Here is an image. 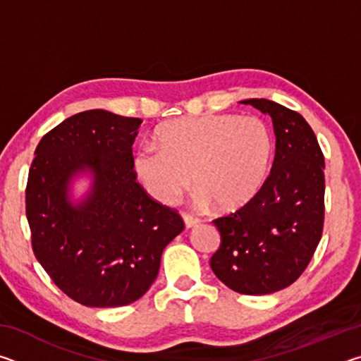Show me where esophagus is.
<instances>
[{
    "mask_svg": "<svg viewBox=\"0 0 361 361\" xmlns=\"http://www.w3.org/2000/svg\"><path fill=\"white\" fill-rule=\"evenodd\" d=\"M183 219H185L186 228H194V226L199 224V219L191 216V215H188V213H185V215H183Z\"/></svg>",
    "mask_w": 361,
    "mask_h": 361,
    "instance_id": "esophagus-1",
    "label": "esophagus"
}]
</instances>
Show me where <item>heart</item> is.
<instances>
[{
  "instance_id": "heart-1",
  "label": "heart",
  "mask_w": 361,
  "mask_h": 361,
  "mask_svg": "<svg viewBox=\"0 0 361 361\" xmlns=\"http://www.w3.org/2000/svg\"><path fill=\"white\" fill-rule=\"evenodd\" d=\"M159 145L140 146L133 167L152 199L170 205L191 186L199 207L234 212L248 204L266 180L272 135L255 116L209 114L169 121Z\"/></svg>"
}]
</instances>
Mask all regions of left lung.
I'll return each instance as SVG.
<instances>
[{
    "label": "left lung",
    "instance_id": "left-lung-1",
    "mask_svg": "<svg viewBox=\"0 0 361 361\" xmlns=\"http://www.w3.org/2000/svg\"><path fill=\"white\" fill-rule=\"evenodd\" d=\"M272 118L276 157L255 197L213 219L221 243L210 267L231 290L269 295L296 282L312 259L325 219V161L301 114L266 99L240 102Z\"/></svg>",
    "mask_w": 361,
    "mask_h": 361
}]
</instances>
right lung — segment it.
I'll use <instances>...</instances> for the list:
<instances>
[{
    "mask_svg": "<svg viewBox=\"0 0 361 361\" xmlns=\"http://www.w3.org/2000/svg\"><path fill=\"white\" fill-rule=\"evenodd\" d=\"M138 118L89 109L60 122L36 146L25 191L36 259L66 296L87 307H119L154 282L181 216L137 183L132 145ZM88 194L73 203L72 180Z\"/></svg>",
    "mask_w": 361,
    "mask_h": 361,
    "instance_id": "add662e5",
    "label": "right lung"
}]
</instances>
